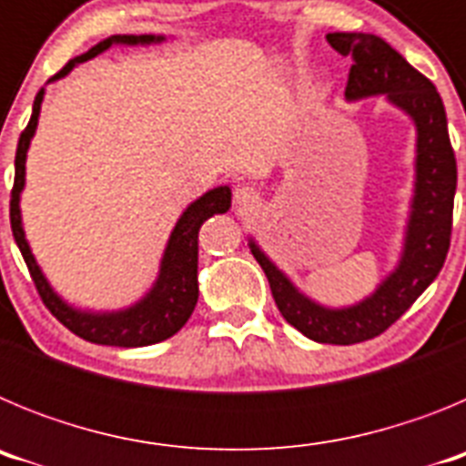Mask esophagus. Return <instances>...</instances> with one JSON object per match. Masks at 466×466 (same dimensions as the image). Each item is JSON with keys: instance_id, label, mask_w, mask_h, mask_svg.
I'll return each mask as SVG.
<instances>
[{"instance_id": "esophagus-1", "label": "esophagus", "mask_w": 466, "mask_h": 466, "mask_svg": "<svg viewBox=\"0 0 466 466\" xmlns=\"http://www.w3.org/2000/svg\"><path fill=\"white\" fill-rule=\"evenodd\" d=\"M236 205L240 209H245V212H249V209H254L258 205V193L257 188L252 187H240L236 191Z\"/></svg>"}]
</instances>
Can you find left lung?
<instances>
[{
  "label": "left lung",
  "instance_id": "8db88e82",
  "mask_svg": "<svg viewBox=\"0 0 466 466\" xmlns=\"http://www.w3.org/2000/svg\"><path fill=\"white\" fill-rule=\"evenodd\" d=\"M340 56H352L345 97L350 102L385 95L387 102L415 123V188L403 252L397 268L378 289L348 308H327L300 294L287 275L249 238V249L270 282L279 312L294 329L317 343L352 345L380 336L409 310L443 268L452 230V200L458 166L448 137L441 95L425 74L410 67L387 41L361 32L327 35Z\"/></svg>",
  "mask_w": 466,
  "mask_h": 466
}]
</instances>
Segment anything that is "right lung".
I'll return each mask as SVG.
<instances>
[{
  "instance_id": "1",
  "label": "right lung",
  "mask_w": 466,
  "mask_h": 466,
  "mask_svg": "<svg viewBox=\"0 0 466 466\" xmlns=\"http://www.w3.org/2000/svg\"><path fill=\"white\" fill-rule=\"evenodd\" d=\"M166 36L156 35H114L109 39L95 44L88 53L74 57L65 65L56 76L48 79V84L56 79H63L72 72L79 63H86L90 57L100 56L106 48L114 44H123V46H139V44H158ZM41 100H44V88L36 93L35 105H32V118L27 127L23 130L18 139V151H15V179L14 191H11V230H14L15 245H18L20 254H23L27 268H30L35 287L39 291L41 300L46 303L48 310L65 324L72 333H76L79 339L90 340L97 345H114V348H142V345H154L160 340L175 336L184 324L188 322L193 308L198 303V230L214 214H224L230 208V188L217 187L212 191L203 193V196L193 200L179 221L175 224L167 240L166 252L160 258V270L156 278L154 287H151L137 303L130 308L114 312H90L81 310V308L69 306L67 300L53 291L48 284L46 275L41 273L39 263H36L35 254H32L30 245L25 240L23 230V217H20V193L25 187V160H27V149L35 137L36 123H39Z\"/></svg>"
}]
</instances>
